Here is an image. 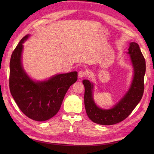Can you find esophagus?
<instances>
[{
    "instance_id": "obj_1",
    "label": "esophagus",
    "mask_w": 154,
    "mask_h": 154,
    "mask_svg": "<svg viewBox=\"0 0 154 154\" xmlns=\"http://www.w3.org/2000/svg\"><path fill=\"white\" fill-rule=\"evenodd\" d=\"M87 75V72H85L83 70H82V71H80L78 72V76L80 78H82L83 76H85Z\"/></svg>"
}]
</instances>
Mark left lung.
Masks as SVG:
<instances>
[{
    "label": "left lung",
    "instance_id": "8db88e82",
    "mask_svg": "<svg viewBox=\"0 0 154 154\" xmlns=\"http://www.w3.org/2000/svg\"><path fill=\"white\" fill-rule=\"evenodd\" d=\"M128 50L127 53L130 55L134 70L132 81L128 91L111 109H104L97 106L93 98L94 84L88 80H83L86 112L88 117L95 123L111 125L122 122L131 114L142 98L146 71L145 59L137 43L130 42Z\"/></svg>",
    "mask_w": 154,
    "mask_h": 154
}]
</instances>
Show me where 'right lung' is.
<instances>
[{"label":"right lung","mask_w":154,"mask_h":154,"mask_svg":"<svg viewBox=\"0 0 154 154\" xmlns=\"http://www.w3.org/2000/svg\"><path fill=\"white\" fill-rule=\"evenodd\" d=\"M18 43L10 63V89L18 106L26 116L44 122L57 114L69 88L77 81L78 72L58 74L44 81H35L27 75L22 63L23 43Z\"/></svg>","instance_id":"obj_1"}]
</instances>
